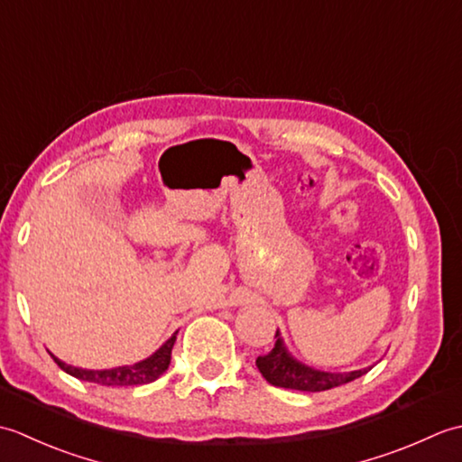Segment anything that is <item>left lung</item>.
<instances>
[{"label":"left lung","instance_id":"1","mask_svg":"<svg viewBox=\"0 0 462 462\" xmlns=\"http://www.w3.org/2000/svg\"><path fill=\"white\" fill-rule=\"evenodd\" d=\"M256 365L262 373V377L268 383H272L273 387L310 391V393L346 385V383L365 375V373L371 369V367H365L357 371L331 373V371L310 367L306 363L291 357V353L286 349V346H283L280 331H276V346H273V349L266 353V356H260L256 359Z\"/></svg>","mask_w":462,"mask_h":462}]
</instances>
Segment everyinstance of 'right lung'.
<instances>
[{
  "label": "right lung",
  "instance_id": "1",
  "mask_svg": "<svg viewBox=\"0 0 462 462\" xmlns=\"http://www.w3.org/2000/svg\"><path fill=\"white\" fill-rule=\"evenodd\" d=\"M176 333L169 341L162 343V346L156 349L151 357L134 363V365H123V367L95 371V369H81V367L67 365V363H63L61 359H57L53 353H51V357L65 373H69V375H73L81 381H89V383H97V385H109V387L144 385V383L156 381L166 369H169L172 346L176 341Z\"/></svg>",
  "mask_w": 462,
  "mask_h": 462
}]
</instances>
